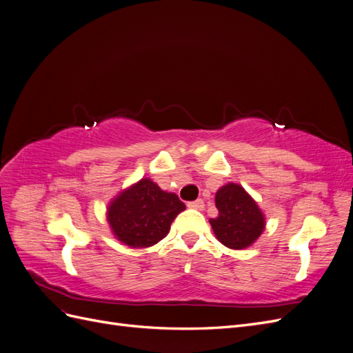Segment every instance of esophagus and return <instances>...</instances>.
<instances>
[{"label":"esophagus","mask_w":353,"mask_h":353,"mask_svg":"<svg viewBox=\"0 0 353 353\" xmlns=\"http://www.w3.org/2000/svg\"><path fill=\"white\" fill-rule=\"evenodd\" d=\"M190 209H196V210H203L205 209V201H203L201 199H197L194 201H190L187 205Z\"/></svg>","instance_id":"1"}]
</instances>
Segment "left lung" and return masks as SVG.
<instances>
[{"label":"left lung","mask_w":353,"mask_h":353,"mask_svg":"<svg viewBox=\"0 0 353 353\" xmlns=\"http://www.w3.org/2000/svg\"><path fill=\"white\" fill-rule=\"evenodd\" d=\"M218 216L209 219L216 239L230 249L249 248L265 230V216L241 185L228 183L216 191Z\"/></svg>","instance_id":"obj_1"}]
</instances>
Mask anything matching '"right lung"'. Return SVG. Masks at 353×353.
<instances>
[{
  "label": "right lung",
  "mask_w": 353,
  "mask_h": 353,
  "mask_svg": "<svg viewBox=\"0 0 353 353\" xmlns=\"http://www.w3.org/2000/svg\"><path fill=\"white\" fill-rule=\"evenodd\" d=\"M185 209L174 193H166L150 178L121 191L108 208L113 236L132 249H144L168 236L170 223Z\"/></svg>",
  "instance_id": "add662e5"
}]
</instances>
